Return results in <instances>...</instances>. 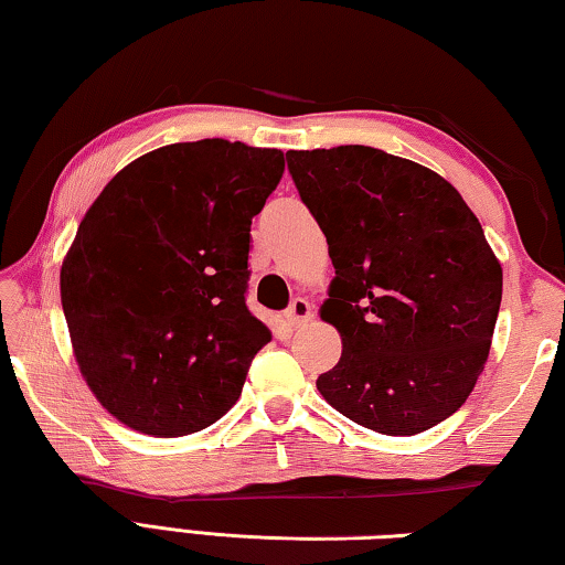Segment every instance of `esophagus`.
Returning <instances> with one entry per match:
<instances>
[{"label": "esophagus", "mask_w": 565, "mask_h": 565, "mask_svg": "<svg viewBox=\"0 0 565 565\" xmlns=\"http://www.w3.org/2000/svg\"><path fill=\"white\" fill-rule=\"evenodd\" d=\"M313 317V309H311V303L306 301V299H301V296H296V299L289 303V309L284 311V319H286V323H289V327H301V323H306Z\"/></svg>", "instance_id": "esophagus-1"}]
</instances>
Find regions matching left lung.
I'll list each match as a JSON object with an SVG mask.
<instances>
[{"mask_svg":"<svg viewBox=\"0 0 565 565\" xmlns=\"http://www.w3.org/2000/svg\"><path fill=\"white\" fill-rule=\"evenodd\" d=\"M337 276L321 319L341 359L317 379L353 424L414 436L456 414L489 359L503 271L436 171L374 147L286 151Z\"/></svg>","mask_w":565,"mask_h":565,"instance_id":"1","label":"left lung"}]
</instances>
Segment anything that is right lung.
Segmentation results:
<instances>
[{"label": "right lung", "instance_id": "1", "mask_svg": "<svg viewBox=\"0 0 565 565\" xmlns=\"http://www.w3.org/2000/svg\"><path fill=\"white\" fill-rule=\"evenodd\" d=\"M281 174L279 149L169 145L124 167L82 218L62 309L92 394L134 431H202L242 396L271 341L246 309L248 232Z\"/></svg>", "mask_w": 565, "mask_h": 565}]
</instances>
